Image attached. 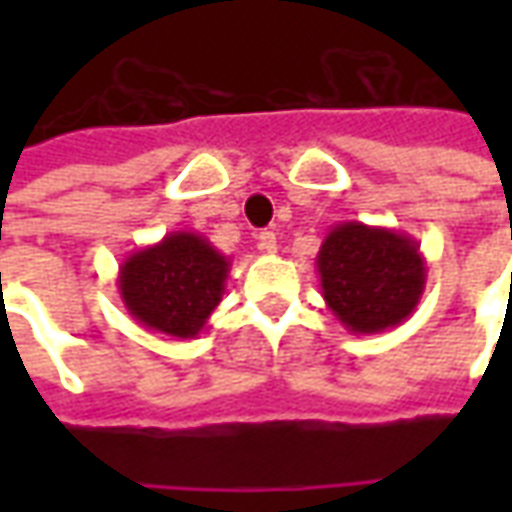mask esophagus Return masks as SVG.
Wrapping results in <instances>:
<instances>
[{
	"instance_id": "34e87169",
	"label": "esophagus",
	"mask_w": 512,
	"mask_h": 512,
	"mask_svg": "<svg viewBox=\"0 0 512 512\" xmlns=\"http://www.w3.org/2000/svg\"><path fill=\"white\" fill-rule=\"evenodd\" d=\"M257 249L266 252V255H274L277 252V233L274 230H263V233L257 235Z\"/></svg>"
}]
</instances>
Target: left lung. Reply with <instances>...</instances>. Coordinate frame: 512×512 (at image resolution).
Wrapping results in <instances>:
<instances>
[{
    "label": "left lung",
    "mask_w": 512,
    "mask_h": 512,
    "mask_svg": "<svg viewBox=\"0 0 512 512\" xmlns=\"http://www.w3.org/2000/svg\"><path fill=\"white\" fill-rule=\"evenodd\" d=\"M315 266L326 307L351 334L400 326L417 310L428 279L425 257L411 235L365 222L334 224Z\"/></svg>",
    "instance_id": "8db88e82"
}]
</instances>
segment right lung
I'll list each match as a JSON object with an SVG mask.
<instances>
[{"instance_id": "1", "label": "right lung", "mask_w": 512, "mask_h": 512, "mask_svg": "<svg viewBox=\"0 0 512 512\" xmlns=\"http://www.w3.org/2000/svg\"><path fill=\"white\" fill-rule=\"evenodd\" d=\"M230 257L200 233L175 230L123 260L117 290L145 329L194 340L224 296Z\"/></svg>"}]
</instances>
